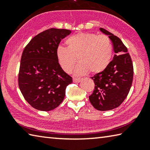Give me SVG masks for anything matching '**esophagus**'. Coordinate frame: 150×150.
<instances>
[{"mask_svg": "<svg viewBox=\"0 0 150 150\" xmlns=\"http://www.w3.org/2000/svg\"><path fill=\"white\" fill-rule=\"evenodd\" d=\"M81 80H82V79H81V78H73V81L74 83H79Z\"/></svg>", "mask_w": 150, "mask_h": 150, "instance_id": "34e87169", "label": "esophagus"}]
</instances>
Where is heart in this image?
Here are the masks:
<instances>
[{
  "label": "heart",
  "instance_id": "obj_1",
  "mask_svg": "<svg viewBox=\"0 0 150 150\" xmlns=\"http://www.w3.org/2000/svg\"><path fill=\"white\" fill-rule=\"evenodd\" d=\"M67 47L59 45L56 55L62 69L70 73L77 61L75 73L82 75L91 71L98 73L105 70L110 62L112 45L109 38L93 33H80L66 40Z\"/></svg>",
  "mask_w": 150,
  "mask_h": 150
}]
</instances>
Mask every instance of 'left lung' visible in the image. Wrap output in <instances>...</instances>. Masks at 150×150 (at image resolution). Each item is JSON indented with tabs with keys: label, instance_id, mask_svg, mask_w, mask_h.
Instances as JSON below:
<instances>
[{
	"label": "left lung",
	"instance_id": "obj_1",
	"mask_svg": "<svg viewBox=\"0 0 150 150\" xmlns=\"http://www.w3.org/2000/svg\"><path fill=\"white\" fill-rule=\"evenodd\" d=\"M99 30L108 35L115 55L105 70L91 77L95 86L89 100L96 110L106 111L117 108L125 100L132 83L134 69L128 49L121 40L102 28Z\"/></svg>",
	"mask_w": 150,
	"mask_h": 150
}]
</instances>
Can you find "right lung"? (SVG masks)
<instances>
[{"instance_id": "obj_1", "label": "right lung", "mask_w": 150, "mask_h": 150, "mask_svg": "<svg viewBox=\"0 0 150 150\" xmlns=\"http://www.w3.org/2000/svg\"><path fill=\"white\" fill-rule=\"evenodd\" d=\"M71 31L50 28L31 40L20 61L18 85L22 95L33 108L50 111L63 102L72 78L61 67L56 50L61 40Z\"/></svg>"}]
</instances>
